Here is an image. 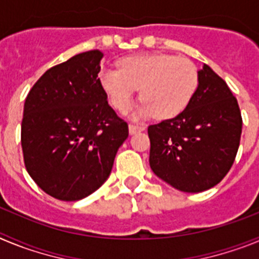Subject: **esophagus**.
Here are the masks:
<instances>
[{"instance_id":"1","label":"esophagus","mask_w":259,"mask_h":259,"mask_svg":"<svg viewBox=\"0 0 259 259\" xmlns=\"http://www.w3.org/2000/svg\"><path fill=\"white\" fill-rule=\"evenodd\" d=\"M145 130V127L144 125H137V124H130V134L131 135H135L137 134V132H141Z\"/></svg>"}]
</instances>
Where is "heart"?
<instances>
[{"instance_id":"1","label":"heart","mask_w":259,"mask_h":259,"mask_svg":"<svg viewBox=\"0 0 259 259\" xmlns=\"http://www.w3.org/2000/svg\"><path fill=\"white\" fill-rule=\"evenodd\" d=\"M98 81L110 102L120 113L134 104L140 89V116L170 119L183 113L198 88L193 62L170 54H140L118 62V70H102Z\"/></svg>"}]
</instances>
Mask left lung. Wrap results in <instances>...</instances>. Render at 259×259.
<instances>
[{
    "mask_svg": "<svg viewBox=\"0 0 259 259\" xmlns=\"http://www.w3.org/2000/svg\"><path fill=\"white\" fill-rule=\"evenodd\" d=\"M241 130L236 97L219 75L203 65L198 71V88L187 109L148 127L150 167L179 191H206L231 170Z\"/></svg>",
    "mask_w": 259,
    "mask_h": 259,
    "instance_id": "1",
    "label": "left lung"
}]
</instances>
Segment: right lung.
<instances>
[{
  "label": "right lung",
  "instance_id": "right-lung-1",
  "mask_svg": "<svg viewBox=\"0 0 259 259\" xmlns=\"http://www.w3.org/2000/svg\"><path fill=\"white\" fill-rule=\"evenodd\" d=\"M100 50L80 53L49 68L24 102V164L45 193L77 201L109 178L128 124L119 118L98 81Z\"/></svg>",
  "mask_w": 259,
  "mask_h": 259
}]
</instances>
